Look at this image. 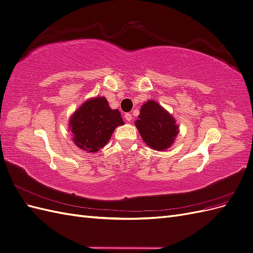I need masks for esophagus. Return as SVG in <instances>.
<instances>
[{"label":"esophagus","instance_id":"1","mask_svg":"<svg viewBox=\"0 0 253 253\" xmlns=\"http://www.w3.org/2000/svg\"><path fill=\"white\" fill-rule=\"evenodd\" d=\"M125 118H126V121H131L132 120V114H129V113H126V115H125Z\"/></svg>","mask_w":253,"mask_h":253}]
</instances>
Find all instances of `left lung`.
I'll return each instance as SVG.
<instances>
[{"instance_id": "obj_1", "label": "left lung", "mask_w": 253, "mask_h": 253, "mask_svg": "<svg viewBox=\"0 0 253 253\" xmlns=\"http://www.w3.org/2000/svg\"><path fill=\"white\" fill-rule=\"evenodd\" d=\"M135 126L143 141L155 151L169 149L179 131L172 115L153 100H148L141 106Z\"/></svg>"}]
</instances>
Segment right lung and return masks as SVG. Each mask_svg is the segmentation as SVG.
Instances as JSON below:
<instances>
[{
  "label": "right lung",
  "mask_w": 253,
  "mask_h": 253,
  "mask_svg": "<svg viewBox=\"0 0 253 253\" xmlns=\"http://www.w3.org/2000/svg\"><path fill=\"white\" fill-rule=\"evenodd\" d=\"M73 141L83 151L96 153L109 142L118 126L125 125L118 110H112L104 97L90 98L70 118Z\"/></svg>",
  "instance_id": "obj_1"
}]
</instances>
